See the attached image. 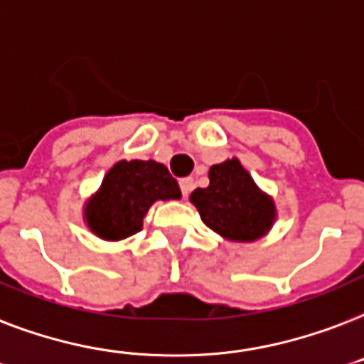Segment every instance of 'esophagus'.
Here are the masks:
<instances>
[{"mask_svg":"<svg viewBox=\"0 0 364 364\" xmlns=\"http://www.w3.org/2000/svg\"><path fill=\"white\" fill-rule=\"evenodd\" d=\"M179 187H181L183 196H188V194H191V191L194 188V179L193 177H185V179H181V181H179Z\"/></svg>","mask_w":364,"mask_h":364,"instance_id":"34e87169","label":"esophagus"}]
</instances>
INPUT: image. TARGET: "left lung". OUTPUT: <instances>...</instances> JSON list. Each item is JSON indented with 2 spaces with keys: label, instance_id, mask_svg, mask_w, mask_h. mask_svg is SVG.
I'll return each instance as SVG.
<instances>
[{
  "label": "left lung",
  "instance_id": "1",
  "mask_svg": "<svg viewBox=\"0 0 364 364\" xmlns=\"http://www.w3.org/2000/svg\"><path fill=\"white\" fill-rule=\"evenodd\" d=\"M208 177L210 185L191 194L204 225L232 242H254L271 231L277 206L238 158L212 166Z\"/></svg>",
  "mask_w": 364,
  "mask_h": 364
}]
</instances>
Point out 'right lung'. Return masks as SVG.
Wrapping results in <instances>:
<instances>
[{
	"label": "right lung",
	"mask_w": 364,
	"mask_h": 364,
	"mask_svg": "<svg viewBox=\"0 0 364 364\" xmlns=\"http://www.w3.org/2000/svg\"><path fill=\"white\" fill-rule=\"evenodd\" d=\"M181 191L164 164L120 160L83 206V221L102 240H124L143 229L149 208L158 200H179Z\"/></svg>",
	"instance_id": "obj_1"
}]
</instances>
